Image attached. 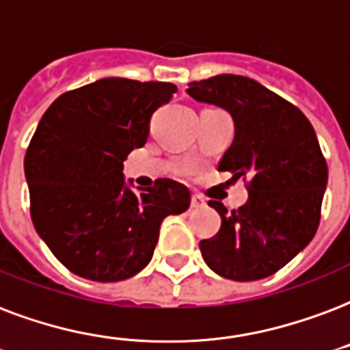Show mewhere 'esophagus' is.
<instances>
[{
    "label": "esophagus",
    "instance_id": "1",
    "mask_svg": "<svg viewBox=\"0 0 350 350\" xmlns=\"http://www.w3.org/2000/svg\"><path fill=\"white\" fill-rule=\"evenodd\" d=\"M191 207H193V209H202V207H205L204 198L198 196V194H193V198H191Z\"/></svg>",
    "mask_w": 350,
    "mask_h": 350
}]
</instances>
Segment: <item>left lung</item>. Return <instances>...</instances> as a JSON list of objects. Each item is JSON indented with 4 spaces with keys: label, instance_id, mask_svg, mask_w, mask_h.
<instances>
[{
    "label": "left lung",
    "instance_id": "8db88e82",
    "mask_svg": "<svg viewBox=\"0 0 350 350\" xmlns=\"http://www.w3.org/2000/svg\"><path fill=\"white\" fill-rule=\"evenodd\" d=\"M187 93L220 106L234 121V139L218 163L244 178L247 202L228 211L222 226L200 242L205 264L231 281H258L286 266L314 239L329 178L316 132L305 113L277 93L240 75L191 82Z\"/></svg>",
    "mask_w": 350,
    "mask_h": 350
}]
</instances>
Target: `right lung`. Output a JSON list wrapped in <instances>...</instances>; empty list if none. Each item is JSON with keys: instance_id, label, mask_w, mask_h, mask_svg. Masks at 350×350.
I'll list each match as a JSON object with an SVG mask.
<instances>
[{"instance_id": "1", "label": "right lung", "mask_w": 350, "mask_h": 350, "mask_svg": "<svg viewBox=\"0 0 350 350\" xmlns=\"http://www.w3.org/2000/svg\"><path fill=\"white\" fill-rule=\"evenodd\" d=\"M170 82L100 79L51 104L25 152L34 229L75 275L117 282L150 262L161 222L191 205L185 185L159 178L133 193L122 161L148 137Z\"/></svg>"}]
</instances>
